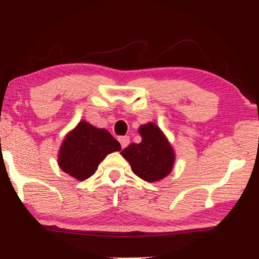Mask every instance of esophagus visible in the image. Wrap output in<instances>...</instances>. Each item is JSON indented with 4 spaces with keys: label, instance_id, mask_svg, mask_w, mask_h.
<instances>
[{
    "label": "esophagus",
    "instance_id": "obj_1",
    "mask_svg": "<svg viewBox=\"0 0 259 259\" xmlns=\"http://www.w3.org/2000/svg\"><path fill=\"white\" fill-rule=\"evenodd\" d=\"M119 141H120V144H121V147L125 148V147L128 146V144H130V137L128 136L120 137L119 138Z\"/></svg>",
    "mask_w": 259,
    "mask_h": 259
}]
</instances>
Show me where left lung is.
I'll list each match as a JSON object with an SVG mask.
<instances>
[{
  "label": "left lung",
  "instance_id": "8db88e82",
  "mask_svg": "<svg viewBox=\"0 0 259 259\" xmlns=\"http://www.w3.org/2000/svg\"><path fill=\"white\" fill-rule=\"evenodd\" d=\"M141 143H132L121 151L133 172L145 182H157L169 175L175 162V152L161 131L154 123L141 126Z\"/></svg>",
  "mask_w": 259,
  "mask_h": 259
}]
</instances>
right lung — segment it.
Instances as JSON below:
<instances>
[{
  "label": "right lung",
  "mask_w": 259,
  "mask_h": 259,
  "mask_svg": "<svg viewBox=\"0 0 259 259\" xmlns=\"http://www.w3.org/2000/svg\"><path fill=\"white\" fill-rule=\"evenodd\" d=\"M120 150V143L108 131L81 121L62 143L59 165L75 179L86 180L94 175L106 155Z\"/></svg>",
  "instance_id": "add662e5"
}]
</instances>
